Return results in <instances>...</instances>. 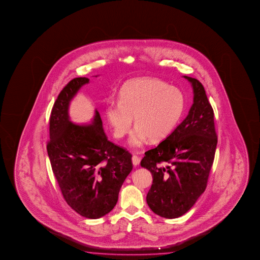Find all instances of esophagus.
<instances>
[{
	"label": "esophagus",
	"instance_id": "obj_1",
	"mask_svg": "<svg viewBox=\"0 0 260 260\" xmlns=\"http://www.w3.org/2000/svg\"><path fill=\"white\" fill-rule=\"evenodd\" d=\"M140 161H141V159H140L139 156H137V155H133L132 162L133 165H134L135 167L138 166V165L140 164Z\"/></svg>",
	"mask_w": 260,
	"mask_h": 260
}]
</instances>
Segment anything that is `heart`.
<instances>
[{
	"instance_id": "b5f03b06",
	"label": "heart",
	"mask_w": 260,
	"mask_h": 260,
	"mask_svg": "<svg viewBox=\"0 0 260 260\" xmlns=\"http://www.w3.org/2000/svg\"><path fill=\"white\" fill-rule=\"evenodd\" d=\"M185 106V95L179 89L155 78H139L123 86L120 103H108L106 118L115 137L122 138L132 127L135 117L137 127L129 144L138 147L147 137L160 141L168 137L179 122Z\"/></svg>"
}]
</instances>
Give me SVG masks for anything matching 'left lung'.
Here are the masks:
<instances>
[{"mask_svg":"<svg viewBox=\"0 0 260 260\" xmlns=\"http://www.w3.org/2000/svg\"><path fill=\"white\" fill-rule=\"evenodd\" d=\"M184 77L194 92L188 115L156 147L145 152L141 161L142 168L153 176L146 202L154 214L166 218L183 216L204 193L217 144L214 111L204 86Z\"/></svg>","mask_w":260,"mask_h":260,"instance_id":"1","label":"left lung"}]
</instances>
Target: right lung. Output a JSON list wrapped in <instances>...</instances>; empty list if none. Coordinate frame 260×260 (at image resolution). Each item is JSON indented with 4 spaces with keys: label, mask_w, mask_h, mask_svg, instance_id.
I'll list each match as a JSON object with an SVG mask.
<instances>
[{
    "label": "right lung",
    "mask_w": 260,
    "mask_h": 260,
    "mask_svg": "<svg viewBox=\"0 0 260 260\" xmlns=\"http://www.w3.org/2000/svg\"><path fill=\"white\" fill-rule=\"evenodd\" d=\"M88 83V78L77 77L59 93L50 116L47 153L66 203L81 216L96 219L116 205L132 171V154L107 139L98 111L90 124L71 121V100Z\"/></svg>",
    "instance_id": "1"
}]
</instances>
